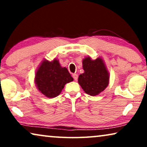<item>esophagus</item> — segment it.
<instances>
[{"instance_id":"34e87169","label":"esophagus","mask_w":147,"mask_h":147,"mask_svg":"<svg viewBox=\"0 0 147 147\" xmlns=\"http://www.w3.org/2000/svg\"><path fill=\"white\" fill-rule=\"evenodd\" d=\"M72 76H73L74 79L76 81H77V80H78V74H74L73 75H72Z\"/></svg>"}]
</instances>
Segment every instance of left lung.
<instances>
[{
	"mask_svg": "<svg viewBox=\"0 0 147 147\" xmlns=\"http://www.w3.org/2000/svg\"><path fill=\"white\" fill-rule=\"evenodd\" d=\"M84 73L80 74L78 83L86 94L98 95L109 84V73L101 58L92 60L86 57L82 61Z\"/></svg>",
	"mask_w": 147,
	"mask_h": 147,
	"instance_id": "1",
	"label": "left lung"
}]
</instances>
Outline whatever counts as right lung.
I'll list each match as a JSON object with an SVG mask.
<instances>
[{"label":"right lung","instance_id":"1","mask_svg":"<svg viewBox=\"0 0 147 147\" xmlns=\"http://www.w3.org/2000/svg\"><path fill=\"white\" fill-rule=\"evenodd\" d=\"M74 80L67 68L62 67L57 59L43 60L36 71L37 89L46 97L53 98L61 93L65 84Z\"/></svg>","mask_w":147,"mask_h":147}]
</instances>
